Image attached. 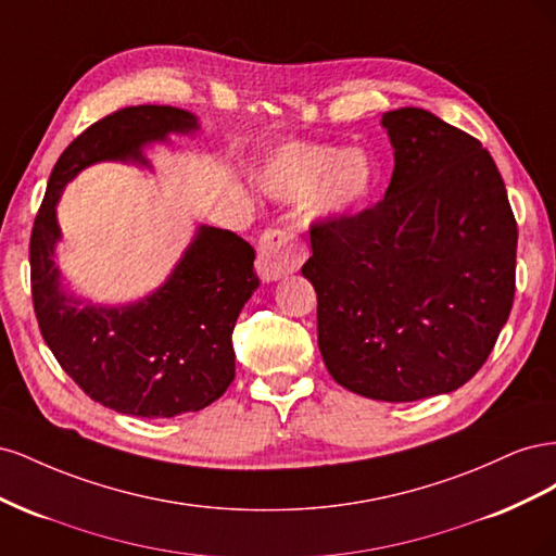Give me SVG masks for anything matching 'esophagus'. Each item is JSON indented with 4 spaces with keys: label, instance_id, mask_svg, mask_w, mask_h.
<instances>
[{
    "label": "esophagus",
    "instance_id": "esophagus-1",
    "mask_svg": "<svg viewBox=\"0 0 556 556\" xmlns=\"http://www.w3.org/2000/svg\"><path fill=\"white\" fill-rule=\"evenodd\" d=\"M306 252L292 231L266 229L257 245V271L264 280H278L301 266Z\"/></svg>",
    "mask_w": 556,
    "mask_h": 556
}]
</instances>
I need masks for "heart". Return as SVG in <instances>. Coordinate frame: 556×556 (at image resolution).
I'll list each match as a JSON object with an SVG mask.
<instances>
[{"label": "heart", "instance_id": "b5f03b06", "mask_svg": "<svg viewBox=\"0 0 556 556\" xmlns=\"http://www.w3.org/2000/svg\"><path fill=\"white\" fill-rule=\"evenodd\" d=\"M266 194L285 201L304 199L311 220H341L359 211L378 188V166L362 150L290 143L262 166Z\"/></svg>", "mask_w": 556, "mask_h": 556}]
</instances>
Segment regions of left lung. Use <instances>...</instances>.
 Returning a JSON list of instances; mask_svg holds the SVG:
<instances>
[{
	"mask_svg": "<svg viewBox=\"0 0 556 556\" xmlns=\"http://www.w3.org/2000/svg\"><path fill=\"white\" fill-rule=\"evenodd\" d=\"M384 199L311 227L301 274L317 292L331 378L378 401H419L473 378L515 299L517 223L492 155L425 109L382 115Z\"/></svg>",
	"mask_w": 556,
	"mask_h": 556,
	"instance_id": "left-lung-1",
	"label": "left lung"
}]
</instances>
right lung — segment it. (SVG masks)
Segmentation results:
<instances>
[{
    "label": "right lung",
    "instance_id": "obj_1",
    "mask_svg": "<svg viewBox=\"0 0 556 556\" xmlns=\"http://www.w3.org/2000/svg\"><path fill=\"white\" fill-rule=\"evenodd\" d=\"M197 117L174 106H127L90 125L60 155L29 239L31 301L46 345L83 392L134 417L197 413L233 380L231 331L260 288L255 250L229 229L201 225L153 294L94 306L64 290L55 266V206L64 185L97 162L148 166L143 146L192 134Z\"/></svg>",
    "mask_w": 556,
    "mask_h": 556
}]
</instances>
